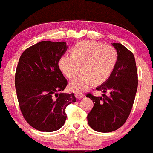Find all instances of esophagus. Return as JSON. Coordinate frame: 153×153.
<instances>
[{
  "mask_svg": "<svg viewBox=\"0 0 153 153\" xmlns=\"http://www.w3.org/2000/svg\"><path fill=\"white\" fill-rule=\"evenodd\" d=\"M75 97H76V98L77 99H82L84 97V94L79 92V91H76V92H75Z\"/></svg>",
  "mask_w": 153,
  "mask_h": 153,
  "instance_id": "34e87169",
  "label": "esophagus"
}]
</instances>
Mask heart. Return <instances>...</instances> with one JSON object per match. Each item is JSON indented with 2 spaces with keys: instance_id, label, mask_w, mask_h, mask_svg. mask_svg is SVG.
Instances as JSON below:
<instances>
[{
  "instance_id": "obj_1",
  "label": "heart",
  "mask_w": 153,
  "mask_h": 153,
  "mask_svg": "<svg viewBox=\"0 0 153 153\" xmlns=\"http://www.w3.org/2000/svg\"><path fill=\"white\" fill-rule=\"evenodd\" d=\"M71 55L62 56L59 67L69 79H73L80 70L82 73L70 83V89L82 91L93 82L100 84L105 82L114 71L118 53L113 46L95 41H82L71 50Z\"/></svg>"
}]
</instances>
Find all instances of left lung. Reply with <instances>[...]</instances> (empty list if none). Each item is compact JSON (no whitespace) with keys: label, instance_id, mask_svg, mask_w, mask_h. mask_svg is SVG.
Segmentation results:
<instances>
[{"label":"left lung","instance_id":"obj_1","mask_svg":"<svg viewBox=\"0 0 153 153\" xmlns=\"http://www.w3.org/2000/svg\"><path fill=\"white\" fill-rule=\"evenodd\" d=\"M118 53V60L109 79L96 88L102 97L87 94L94 103L88 114V124L93 130L110 132L125 124L133 105L137 89V71L133 53L123 44L113 43ZM110 91L109 96L104 93Z\"/></svg>","mask_w":153,"mask_h":153}]
</instances>
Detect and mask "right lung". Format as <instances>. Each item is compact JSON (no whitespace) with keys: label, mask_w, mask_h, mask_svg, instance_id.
Returning a JSON list of instances; mask_svg holds the SVG:
<instances>
[{"label":"right lung","mask_w":153,"mask_h":153,"mask_svg":"<svg viewBox=\"0 0 153 153\" xmlns=\"http://www.w3.org/2000/svg\"><path fill=\"white\" fill-rule=\"evenodd\" d=\"M67 48L64 41H40L23 52L16 68L20 109L27 123L41 132L60 129L66 119V107L76 101L74 93H59L67 86L59 67Z\"/></svg>","instance_id":"1"}]
</instances>
